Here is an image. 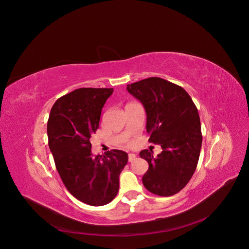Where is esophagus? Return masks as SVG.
Returning a JSON list of instances; mask_svg holds the SVG:
<instances>
[{
	"mask_svg": "<svg viewBox=\"0 0 249 249\" xmlns=\"http://www.w3.org/2000/svg\"><path fill=\"white\" fill-rule=\"evenodd\" d=\"M135 159H137V155L135 153H129L128 154L129 162H133V161H135Z\"/></svg>",
	"mask_w": 249,
	"mask_h": 249,
	"instance_id": "obj_1",
	"label": "esophagus"
}]
</instances>
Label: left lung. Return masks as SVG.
Masks as SVG:
<instances>
[{
    "mask_svg": "<svg viewBox=\"0 0 249 249\" xmlns=\"http://www.w3.org/2000/svg\"><path fill=\"white\" fill-rule=\"evenodd\" d=\"M127 90L145 109L148 142L162 147L157 157L147 149L140 152L148 163L142 184L156 196H171L186 187L197 166L202 143L197 108L182 87L159 77L132 83Z\"/></svg>",
    "mask_w": 249,
    "mask_h": 249,
    "instance_id": "1",
    "label": "left lung"
}]
</instances>
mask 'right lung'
<instances>
[{"instance_id":"add662e5","label":"right lung","mask_w":249,"mask_h":249,"mask_svg":"<svg viewBox=\"0 0 249 249\" xmlns=\"http://www.w3.org/2000/svg\"><path fill=\"white\" fill-rule=\"evenodd\" d=\"M112 88H80L53 106L48 125L49 147L67 191L92 206L109 203L119 190V175L128 154L111 149L93 156L91 136L100 126L102 109Z\"/></svg>"}]
</instances>
